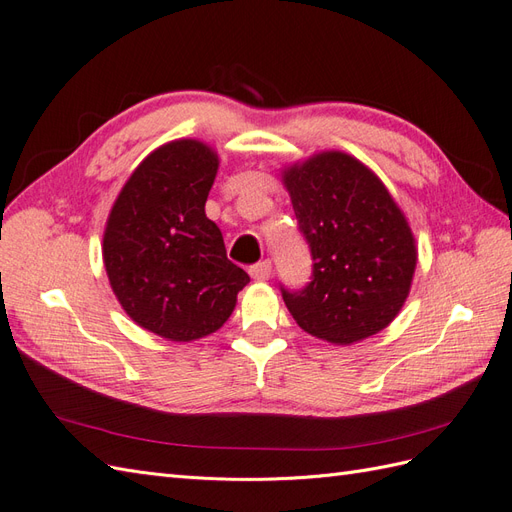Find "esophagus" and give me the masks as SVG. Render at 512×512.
<instances>
[{
  "label": "esophagus",
  "mask_w": 512,
  "mask_h": 512,
  "mask_svg": "<svg viewBox=\"0 0 512 512\" xmlns=\"http://www.w3.org/2000/svg\"><path fill=\"white\" fill-rule=\"evenodd\" d=\"M248 272H251L255 281H268L270 274H272V261L270 259L259 261V264L251 266V270H248Z\"/></svg>",
  "instance_id": "obj_1"
}]
</instances>
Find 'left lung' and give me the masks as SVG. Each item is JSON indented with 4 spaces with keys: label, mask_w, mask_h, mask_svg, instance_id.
<instances>
[{
    "label": "left lung",
    "mask_w": 512,
    "mask_h": 512,
    "mask_svg": "<svg viewBox=\"0 0 512 512\" xmlns=\"http://www.w3.org/2000/svg\"><path fill=\"white\" fill-rule=\"evenodd\" d=\"M311 246L313 281L283 289L296 324L332 345L382 332L410 296L416 238L384 182L352 154L326 150L281 173Z\"/></svg>",
    "instance_id": "8db88e82"
}]
</instances>
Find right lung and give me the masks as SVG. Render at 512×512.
<instances>
[{"label":"right lung","mask_w":512,"mask_h":512,"mask_svg":"<svg viewBox=\"0 0 512 512\" xmlns=\"http://www.w3.org/2000/svg\"><path fill=\"white\" fill-rule=\"evenodd\" d=\"M218 154L175 139L145 156L122 186L102 233L109 285L126 315L173 343L216 332L251 281L227 259L206 216Z\"/></svg>","instance_id":"obj_1"}]
</instances>
